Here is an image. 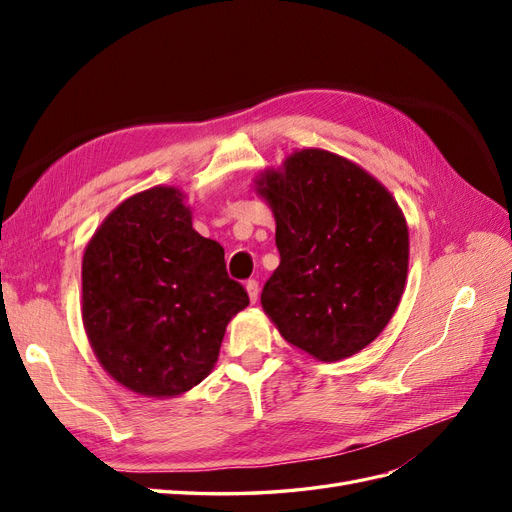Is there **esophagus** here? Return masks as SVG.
Here are the masks:
<instances>
[{
	"instance_id": "34e87169",
	"label": "esophagus",
	"mask_w": 512,
	"mask_h": 512,
	"mask_svg": "<svg viewBox=\"0 0 512 512\" xmlns=\"http://www.w3.org/2000/svg\"><path fill=\"white\" fill-rule=\"evenodd\" d=\"M245 290H247V297H250V301H252V303H256V301H258V292H260L258 282H256V280H247Z\"/></svg>"
}]
</instances>
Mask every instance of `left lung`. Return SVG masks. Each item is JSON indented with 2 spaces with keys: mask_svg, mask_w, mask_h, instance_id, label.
I'll use <instances>...</instances> for the list:
<instances>
[{
  "mask_svg": "<svg viewBox=\"0 0 512 512\" xmlns=\"http://www.w3.org/2000/svg\"><path fill=\"white\" fill-rule=\"evenodd\" d=\"M256 192L275 215L280 267L260 294L288 344L318 361L361 352L404 294L408 224L367 170L324 149H301L265 170Z\"/></svg>",
  "mask_w": 512,
  "mask_h": 512,
  "instance_id": "obj_1",
  "label": "left lung"
}]
</instances>
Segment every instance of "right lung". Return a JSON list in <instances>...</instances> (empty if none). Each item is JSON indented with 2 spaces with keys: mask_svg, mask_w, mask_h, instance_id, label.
Wrapping results in <instances>:
<instances>
[{
  "mask_svg": "<svg viewBox=\"0 0 512 512\" xmlns=\"http://www.w3.org/2000/svg\"><path fill=\"white\" fill-rule=\"evenodd\" d=\"M250 305L224 247L192 228L177 188L134 194L83 256V324L100 365L126 389L175 397L218 361L226 324Z\"/></svg>",
  "mask_w": 512,
  "mask_h": 512,
  "instance_id": "add662e5",
  "label": "right lung"
}]
</instances>
